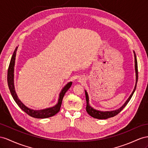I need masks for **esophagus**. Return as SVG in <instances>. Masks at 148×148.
<instances>
[{
	"label": "esophagus",
	"instance_id": "1",
	"mask_svg": "<svg viewBox=\"0 0 148 148\" xmlns=\"http://www.w3.org/2000/svg\"><path fill=\"white\" fill-rule=\"evenodd\" d=\"M82 80H80L79 81H80V82H82Z\"/></svg>",
	"mask_w": 148,
	"mask_h": 148
}]
</instances>
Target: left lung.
<instances>
[{"instance_id": "1", "label": "left lung", "mask_w": 148, "mask_h": 148, "mask_svg": "<svg viewBox=\"0 0 148 148\" xmlns=\"http://www.w3.org/2000/svg\"><path fill=\"white\" fill-rule=\"evenodd\" d=\"M134 52V67H135V72H136V84L133 91L131 93L130 96L128 97V99L126 100V101L125 102L124 104L121 106L120 108L118 109H116V110H114V111H101L99 110H96V109H94L92 107H91L89 104V96L86 90H85V94H86V111L88 112L89 114L92 116L94 118L96 119H106L109 118V117H112L115 116L117 115V114H119L123 109L124 108V107L126 106L127 104L129 103V101H130L131 98L132 97V95L135 91V90L136 89V85H137V82H138V62H137V59H136V56L135 54V52L133 51Z\"/></svg>"}]
</instances>
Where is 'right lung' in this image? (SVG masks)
Wrapping results in <instances>:
<instances>
[{
    "label": "right lung",
    "instance_id": "right-lung-1",
    "mask_svg": "<svg viewBox=\"0 0 148 148\" xmlns=\"http://www.w3.org/2000/svg\"><path fill=\"white\" fill-rule=\"evenodd\" d=\"M18 47H17L15 49V51L13 53V55L11 58L10 64L9 66L8 72H7V82H8V86L10 90V92L11 93L14 100L16 101L17 104L19 106V108L24 111L25 113H27L28 115L30 116L35 117V118L38 119H44L47 118V117H50L56 115L60 111V106L62 104V99L65 95L66 92L67 91L71 86L73 84L72 82H68L67 84L60 91L58 102L55 106L51 108H45L44 109H40V110H34L31 108H29L26 106L25 104L22 103L21 101L18 99V97L17 95V93L16 92V89H15L14 86V66H15V60H16V52L17 50Z\"/></svg>",
    "mask_w": 148,
    "mask_h": 148
}]
</instances>
